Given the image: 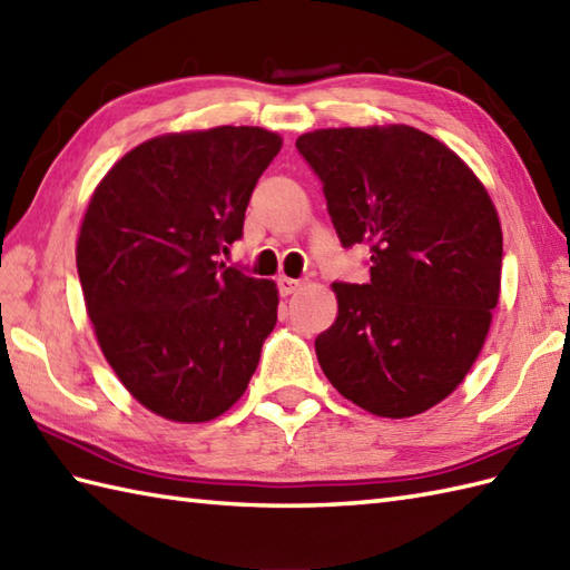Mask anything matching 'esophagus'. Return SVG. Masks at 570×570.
I'll list each match as a JSON object with an SVG mask.
<instances>
[{"label": "esophagus", "instance_id": "obj_1", "mask_svg": "<svg viewBox=\"0 0 570 570\" xmlns=\"http://www.w3.org/2000/svg\"><path fill=\"white\" fill-rule=\"evenodd\" d=\"M276 284H278V294H282V296H292L296 288L301 286L298 278H292V276H278Z\"/></svg>", "mask_w": 570, "mask_h": 570}]
</instances>
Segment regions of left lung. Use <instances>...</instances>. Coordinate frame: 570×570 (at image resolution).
Returning a JSON list of instances; mask_svg holds the SVG:
<instances>
[{"instance_id":"left-lung-1","label":"left lung","mask_w":570,"mask_h":570,"mask_svg":"<svg viewBox=\"0 0 570 570\" xmlns=\"http://www.w3.org/2000/svg\"><path fill=\"white\" fill-rule=\"evenodd\" d=\"M296 149L341 245L370 247V282L333 284L337 318L316 337L325 377L370 414H421L463 382L488 337L498 210L460 156L414 127L318 129Z\"/></svg>"}]
</instances>
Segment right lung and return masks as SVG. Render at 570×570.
Listing matches in <instances>:
<instances>
[{"label": "right lung", "instance_id": "add662e5", "mask_svg": "<svg viewBox=\"0 0 570 570\" xmlns=\"http://www.w3.org/2000/svg\"><path fill=\"white\" fill-rule=\"evenodd\" d=\"M274 131L215 127L139 144L92 193L78 276L95 335L129 394L210 421L245 394L276 325V286L220 262L242 237Z\"/></svg>", "mask_w": 570, "mask_h": 570}]
</instances>
